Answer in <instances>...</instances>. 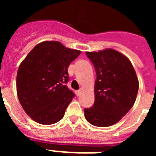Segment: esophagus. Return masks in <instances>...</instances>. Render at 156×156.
Here are the masks:
<instances>
[{"instance_id":"34e87169","label":"esophagus","mask_w":156,"mask_h":156,"mask_svg":"<svg viewBox=\"0 0 156 156\" xmlns=\"http://www.w3.org/2000/svg\"><path fill=\"white\" fill-rule=\"evenodd\" d=\"M80 93H81V90H76V94L77 96H79V95L80 94Z\"/></svg>"}]
</instances>
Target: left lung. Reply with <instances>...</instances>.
<instances>
[{"label":"left lung","instance_id":"8db88e82","mask_svg":"<svg viewBox=\"0 0 156 156\" xmlns=\"http://www.w3.org/2000/svg\"><path fill=\"white\" fill-rule=\"evenodd\" d=\"M94 66V103L85 108L90 124L105 127L115 124L133 107L139 88L136 72L129 59L120 52L108 48L86 52Z\"/></svg>","mask_w":156,"mask_h":156}]
</instances>
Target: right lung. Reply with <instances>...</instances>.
I'll return each mask as SVG.
<instances>
[{
    "instance_id": "obj_1",
    "label": "right lung",
    "mask_w": 156,
    "mask_h": 156,
    "mask_svg": "<svg viewBox=\"0 0 156 156\" xmlns=\"http://www.w3.org/2000/svg\"><path fill=\"white\" fill-rule=\"evenodd\" d=\"M81 51L66 48L58 41L36 45L18 69L16 88L26 113L40 124L61 120L75 94L66 83L68 67Z\"/></svg>"
}]
</instances>
